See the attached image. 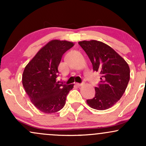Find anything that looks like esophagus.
Listing matches in <instances>:
<instances>
[{"mask_svg": "<svg viewBox=\"0 0 146 146\" xmlns=\"http://www.w3.org/2000/svg\"><path fill=\"white\" fill-rule=\"evenodd\" d=\"M75 85H76L77 86L80 87V86H82V85H83V83H81V84H80V83H75Z\"/></svg>", "mask_w": 146, "mask_h": 146, "instance_id": "1", "label": "esophagus"}]
</instances>
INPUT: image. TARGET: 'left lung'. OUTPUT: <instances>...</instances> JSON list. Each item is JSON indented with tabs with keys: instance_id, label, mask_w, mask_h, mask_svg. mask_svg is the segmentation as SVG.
Returning <instances> with one entry per match:
<instances>
[{
	"instance_id": "8db88e82",
	"label": "left lung",
	"mask_w": 146,
	"mask_h": 146,
	"mask_svg": "<svg viewBox=\"0 0 146 146\" xmlns=\"http://www.w3.org/2000/svg\"><path fill=\"white\" fill-rule=\"evenodd\" d=\"M78 44L93 64V71L100 73V81L95 87L93 99L86 100L92 108L108 109L121 99L130 80L128 63L113 48L102 42L92 40L80 41Z\"/></svg>"
}]
</instances>
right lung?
I'll list each match as a JSON object with an SVG mask.
<instances>
[{"mask_svg":"<svg viewBox=\"0 0 146 146\" xmlns=\"http://www.w3.org/2000/svg\"><path fill=\"white\" fill-rule=\"evenodd\" d=\"M73 45L71 42L53 40L41 48L25 66L22 78L23 87L33 104L43 113L61 110L73 88L74 84L56 82L62 57Z\"/></svg>","mask_w":146,"mask_h":146,"instance_id":"add662e5","label":"right lung"}]
</instances>
